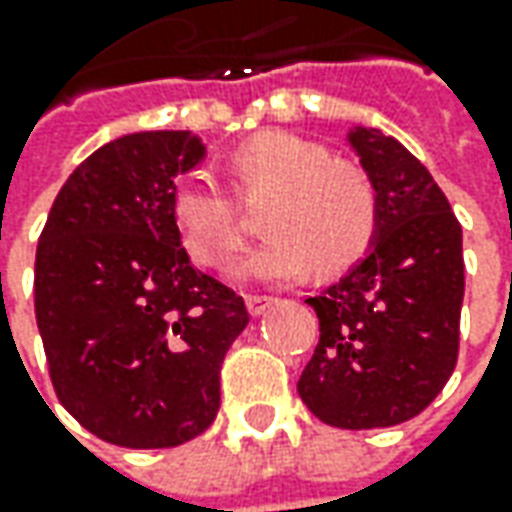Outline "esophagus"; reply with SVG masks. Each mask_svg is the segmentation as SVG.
Returning <instances> with one entry per match:
<instances>
[{
    "label": "esophagus",
    "mask_w": 512,
    "mask_h": 512,
    "mask_svg": "<svg viewBox=\"0 0 512 512\" xmlns=\"http://www.w3.org/2000/svg\"><path fill=\"white\" fill-rule=\"evenodd\" d=\"M272 306H274V297H263V294H249V297H246V309H249L252 317L266 314Z\"/></svg>",
    "instance_id": "1"
}]
</instances>
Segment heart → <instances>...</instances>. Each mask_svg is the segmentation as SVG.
I'll use <instances>...</instances> for the list:
<instances>
[{
  "label": "heart",
  "instance_id": "1",
  "mask_svg": "<svg viewBox=\"0 0 512 512\" xmlns=\"http://www.w3.org/2000/svg\"><path fill=\"white\" fill-rule=\"evenodd\" d=\"M232 172L246 192L277 189L263 229L269 240L240 257L232 272L266 286H286L314 269L340 272L357 263L377 232V189L362 169L334 164L331 152L303 135L266 130L232 152ZM172 221L186 252L218 266L240 240L238 203L206 169L172 184Z\"/></svg>",
  "mask_w": 512,
  "mask_h": 512
}]
</instances>
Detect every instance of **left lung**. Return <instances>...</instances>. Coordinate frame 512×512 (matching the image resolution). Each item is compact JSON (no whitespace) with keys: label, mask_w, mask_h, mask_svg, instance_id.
<instances>
[{"label":"left lung","mask_w":512,"mask_h":512,"mask_svg":"<svg viewBox=\"0 0 512 512\" xmlns=\"http://www.w3.org/2000/svg\"><path fill=\"white\" fill-rule=\"evenodd\" d=\"M348 144L377 189V232L357 266L306 300L320 343L297 394L326 425L368 431L422 414L453 374L465 260L445 192L397 138L351 127Z\"/></svg>","instance_id":"1"}]
</instances>
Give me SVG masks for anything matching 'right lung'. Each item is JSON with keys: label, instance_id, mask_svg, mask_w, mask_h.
<instances>
[{"label": "right lung", "instance_id": "right-lung-1", "mask_svg": "<svg viewBox=\"0 0 512 512\" xmlns=\"http://www.w3.org/2000/svg\"><path fill=\"white\" fill-rule=\"evenodd\" d=\"M203 158L189 130L121 135L67 178L39 238L36 326L56 397L110 445L175 448L206 431L249 323L172 221V184Z\"/></svg>", "mask_w": 512, "mask_h": 512}]
</instances>
